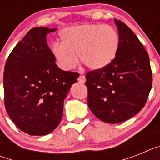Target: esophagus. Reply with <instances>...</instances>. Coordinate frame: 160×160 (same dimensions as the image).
I'll return each mask as SVG.
<instances>
[{
  "instance_id": "esophagus-1",
  "label": "esophagus",
  "mask_w": 160,
  "mask_h": 160,
  "mask_svg": "<svg viewBox=\"0 0 160 160\" xmlns=\"http://www.w3.org/2000/svg\"><path fill=\"white\" fill-rule=\"evenodd\" d=\"M78 81L80 83H85V82H86V78H85L84 75H80L79 76L78 79Z\"/></svg>"
}]
</instances>
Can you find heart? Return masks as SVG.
Listing matches in <instances>:
<instances>
[{
  "label": "heart",
  "mask_w": 160,
  "mask_h": 160,
  "mask_svg": "<svg viewBox=\"0 0 160 160\" xmlns=\"http://www.w3.org/2000/svg\"><path fill=\"white\" fill-rule=\"evenodd\" d=\"M62 43L52 45L51 53L58 65L65 70L73 69L79 58L93 70L107 67L116 57L119 35L111 25L83 24L65 28L60 32Z\"/></svg>",
  "instance_id": "1"
}]
</instances>
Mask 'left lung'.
<instances>
[{"instance_id": "8db88e82", "label": "left lung", "mask_w": 160, "mask_h": 160, "mask_svg": "<svg viewBox=\"0 0 160 160\" xmlns=\"http://www.w3.org/2000/svg\"><path fill=\"white\" fill-rule=\"evenodd\" d=\"M119 35L116 57L102 70L86 75L88 106L107 123L135 116L144 107L152 86L148 53L128 25L114 19Z\"/></svg>"}]
</instances>
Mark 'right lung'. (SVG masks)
<instances>
[{"instance_id": "1", "label": "right lung", "mask_w": 160, "mask_h": 160, "mask_svg": "<svg viewBox=\"0 0 160 160\" xmlns=\"http://www.w3.org/2000/svg\"><path fill=\"white\" fill-rule=\"evenodd\" d=\"M57 29H30L8 56L4 72L5 105L9 118L30 135L57 128L64 100L79 74L58 67L46 36Z\"/></svg>"}]
</instances>
